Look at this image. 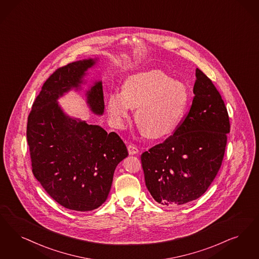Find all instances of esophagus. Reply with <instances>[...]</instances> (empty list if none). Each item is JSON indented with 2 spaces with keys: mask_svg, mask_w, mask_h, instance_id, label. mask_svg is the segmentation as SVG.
<instances>
[{
  "mask_svg": "<svg viewBox=\"0 0 259 259\" xmlns=\"http://www.w3.org/2000/svg\"><path fill=\"white\" fill-rule=\"evenodd\" d=\"M127 148H128L129 154H131V155H134V154H137L139 152L138 147L135 145H129L127 146Z\"/></svg>",
  "mask_w": 259,
  "mask_h": 259,
  "instance_id": "obj_1",
  "label": "esophagus"
}]
</instances>
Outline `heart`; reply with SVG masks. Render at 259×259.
<instances>
[{
    "mask_svg": "<svg viewBox=\"0 0 259 259\" xmlns=\"http://www.w3.org/2000/svg\"><path fill=\"white\" fill-rule=\"evenodd\" d=\"M188 102L186 87L171 80L159 70L130 76L122 92H114L108 98V111L116 127H123L132 108H137L136 121L151 138L172 133L184 114Z\"/></svg>",
    "mask_w": 259,
    "mask_h": 259,
    "instance_id": "1",
    "label": "heart"
}]
</instances>
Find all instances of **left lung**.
Returning a JSON list of instances; mask_svg holds the SVG:
<instances>
[{
	"label": "left lung",
	"instance_id": "8db88e82",
	"mask_svg": "<svg viewBox=\"0 0 259 259\" xmlns=\"http://www.w3.org/2000/svg\"><path fill=\"white\" fill-rule=\"evenodd\" d=\"M194 99L175 133L141 156L145 185L157 202L181 206L201 197L221 167L228 110L216 87L197 68Z\"/></svg>",
	"mask_w": 259,
	"mask_h": 259
}]
</instances>
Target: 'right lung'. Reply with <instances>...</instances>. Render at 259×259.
Here are the masks:
<instances>
[{
  "label": "right lung",
  "instance_id": "1",
  "mask_svg": "<svg viewBox=\"0 0 259 259\" xmlns=\"http://www.w3.org/2000/svg\"><path fill=\"white\" fill-rule=\"evenodd\" d=\"M95 62H71L53 73L32 104L27 124L33 176L59 204L81 212L103 204L115 167L128 156L118 135L66 115L57 102L64 93L80 88ZM85 95L93 113L103 114L101 81Z\"/></svg>",
  "mask_w": 259,
  "mask_h": 259
}]
</instances>
